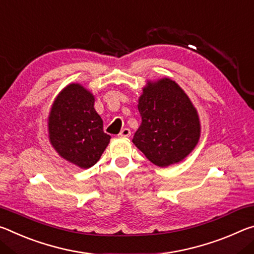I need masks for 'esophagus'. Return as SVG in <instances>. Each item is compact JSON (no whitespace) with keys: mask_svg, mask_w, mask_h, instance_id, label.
Here are the masks:
<instances>
[{"mask_svg":"<svg viewBox=\"0 0 254 254\" xmlns=\"http://www.w3.org/2000/svg\"><path fill=\"white\" fill-rule=\"evenodd\" d=\"M130 134H131V131H130L129 128H124V129H123L122 131H120L119 136H120V137H129Z\"/></svg>","mask_w":254,"mask_h":254,"instance_id":"34e87169","label":"esophagus"}]
</instances>
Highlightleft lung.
<instances>
[{
  "label": "left lung",
  "instance_id": "obj_1",
  "mask_svg": "<svg viewBox=\"0 0 254 254\" xmlns=\"http://www.w3.org/2000/svg\"><path fill=\"white\" fill-rule=\"evenodd\" d=\"M142 125L132 143L157 166L178 163L192 151L200 136L197 111L184 90L162 78L143 90L138 101Z\"/></svg>",
  "mask_w": 254,
  "mask_h": 254
}]
</instances>
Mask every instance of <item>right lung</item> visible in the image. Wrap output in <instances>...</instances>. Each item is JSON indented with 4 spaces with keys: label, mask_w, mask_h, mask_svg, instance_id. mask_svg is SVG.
Instances as JSON below:
<instances>
[{
    "label": "right lung",
    "mask_w": 254,
    "mask_h": 254,
    "mask_svg": "<svg viewBox=\"0 0 254 254\" xmlns=\"http://www.w3.org/2000/svg\"><path fill=\"white\" fill-rule=\"evenodd\" d=\"M94 97L80 84H69L57 95L48 118L51 143L62 157L88 169L100 160L111 136L94 109Z\"/></svg>",
    "instance_id": "add662e5"
}]
</instances>
